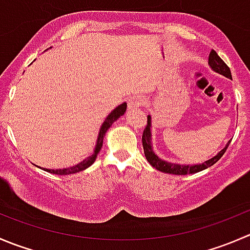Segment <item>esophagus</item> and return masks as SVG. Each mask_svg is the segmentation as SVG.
<instances>
[{
	"instance_id": "obj_1",
	"label": "esophagus",
	"mask_w": 250,
	"mask_h": 250,
	"mask_svg": "<svg viewBox=\"0 0 250 250\" xmlns=\"http://www.w3.org/2000/svg\"><path fill=\"white\" fill-rule=\"evenodd\" d=\"M146 103V99L142 95H135L133 98H130L128 100V110L133 111V110H137V108L142 107L143 105H145Z\"/></svg>"
}]
</instances>
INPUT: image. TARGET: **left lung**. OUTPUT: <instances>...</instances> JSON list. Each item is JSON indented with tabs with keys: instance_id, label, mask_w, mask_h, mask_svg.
I'll return each mask as SVG.
<instances>
[{
	"instance_id": "8db88e82",
	"label": "left lung",
	"mask_w": 250,
	"mask_h": 250,
	"mask_svg": "<svg viewBox=\"0 0 250 250\" xmlns=\"http://www.w3.org/2000/svg\"><path fill=\"white\" fill-rule=\"evenodd\" d=\"M209 66L211 67L212 71H215L216 73L222 74V76L227 77V78L232 79L231 71H229V66L225 63L224 61L220 58V56L215 52L214 50L210 52L209 55ZM143 142V147H144V154L145 157H146L147 162L151 165L152 167H155L159 171L165 172V173H171V174H190V173H197V172L203 171V169L208 168V167L212 166L214 164H216L220 159L222 157V155L226 152L227 146L229 145L231 140L226 144V146L216 155V156L211 157L208 161L203 162V164L199 165H181V164H172V162L165 161V160L160 159L156 154L154 152V149H152L151 145V116L147 115V125L145 127L144 132H143L142 137Z\"/></svg>"
}]
</instances>
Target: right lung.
<instances>
[{"mask_svg": "<svg viewBox=\"0 0 250 250\" xmlns=\"http://www.w3.org/2000/svg\"><path fill=\"white\" fill-rule=\"evenodd\" d=\"M125 110H127V104L123 103L122 105H120L118 107H116L110 115L106 117V120L104 121L103 125L100 128V132H99L98 135V140H96V145L95 149H94V152L90 155L89 157H86L85 160H83L82 162L77 164L76 166L68 167V168H58V169H48V168H43L46 172H50V173H55V174H61V176H66V174H72V173H77V172L84 171L85 168H88L89 166L95 162L96 157H98V154L100 152L101 147H103V142H104V137H105L106 132H107L108 128L112 125V123L115 121H117L121 116L125 115Z\"/></svg>", "mask_w": 250, "mask_h": 250, "instance_id": "1", "label": "right lung"}]
</instances>
